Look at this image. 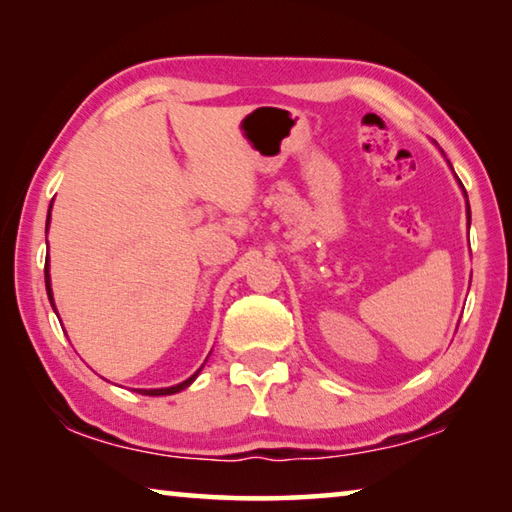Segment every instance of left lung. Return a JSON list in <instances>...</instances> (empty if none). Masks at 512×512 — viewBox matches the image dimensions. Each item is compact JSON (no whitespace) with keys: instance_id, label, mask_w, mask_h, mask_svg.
I'll return each mask as SVG.
<instances>
[{"instance_id":"obj_1","label":"left lung","mask_w":512,"mask_h":512,"mask_svg":"<svg viewBox=\"0 0 512 512\" xmlns=\"http://www.w3.org/2000/svg\"><path fill=\"white\" fill-rule=\"evenodd\" d=\"M458 183H461V180H458ZM463 194H465V189H463ZM465 198H467V194H465ZM467 225H470V205H467Z\"/></svg>"}]
</instances>
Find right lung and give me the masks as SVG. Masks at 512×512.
<instances>
[{"label": "right lung", "mask_w": 512, "mask_h": 512, "mask_svg": "<svg viewBox=\"0 0 512 512\" xmlns=\"http://www.w3.org/2000/svg\"><path fill=\"white\" fill-rule=\"evenodd\" d=\"M49 212H51V205H49ZM47 228H49V219H47ZM45 287H47V296H49L51 307H54V311H56V305H54V293H51L49 257H47V262H45ZM201 368H203V366H201ZM201 368H198L192 377L185 379V381H180V384H176V386H169V388H140V391H137V393H142V395H151V397H155V395H173V393H180V391H185V388H187L189 384H192V381L198 377V372H201Z\"/></svg>", "instance_id": "right-lung-1"}]
</instances>
